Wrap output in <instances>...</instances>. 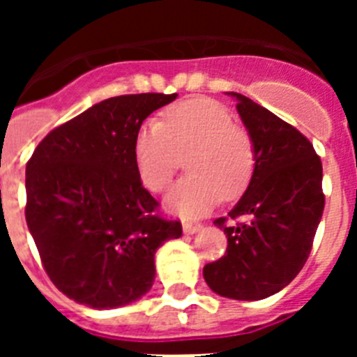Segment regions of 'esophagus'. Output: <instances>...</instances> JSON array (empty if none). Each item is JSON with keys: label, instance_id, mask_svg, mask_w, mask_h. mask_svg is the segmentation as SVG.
I'll return each instance as SVG.
<instances>
[{"label": "esophagus", "instance_id": "obj_1", "mask_svg": "<svg viewBox=\"0 0 357 357\" xmlns=\"http://www.w3.org/2000/svg\"><path fill=\"white\" fill-rule=\"evenodd\" d=\"M182 229H184L185 234H197L198 230H202V223L193 222V220H184L182 222Z\"/></svg>", "mask_w": 357, "mask_h": 357}]
</instances>
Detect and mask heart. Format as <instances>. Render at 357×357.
<instances>
[{
	"instance_id": "heart-1",
	"label": "heart",
	"mask_w": 357,
	"mask_h": 357,
	"mask_svg": "<svg viewBox=\"0 0 357 357\" xmlns=\"http://www.w3.org/2000/svg\"><path fill=\"white\" fill-rule=\"evenodd\" d=\"M188 153L191 175L166 198L169 209L182 216L207 213L222 197H239L255 168L250 134L213 100L176 103L166 112V121L148 119L135 135V166L143 184L155 193L172 184L181 157Z\"/></svg>"
}]
</instances>
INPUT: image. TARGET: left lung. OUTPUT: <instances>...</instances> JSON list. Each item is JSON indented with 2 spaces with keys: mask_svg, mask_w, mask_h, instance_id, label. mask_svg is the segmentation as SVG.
Returning <instances> with one entry per match:
<instances>
[{
  "mask_svg": "<svg viewBox=\"0 0 357 357\" xmlns=\"http://www.w3.org/2000/svg\"><path fill=\"white\" fill-rule=\"evenodd\" d=\"M236 109L255 148L247 191L214 225L227 234V254L204 266L218 295L261 301L298 275L324 214L321 160L295 127L239 93Z\"/></svg>",
  "mask_w": 357,
  "mask_h": 357,
  "instance_id": "obj_1",
  "label": "left lung"
}]
</instances>
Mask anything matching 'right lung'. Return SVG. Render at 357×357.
Instances as JSON below:
<instances>
[{
    "instance_id": "add662e5",
    "label": "right lung",
    "mask_w": 357,
    "mask_h": 357,
    "mask_svg": "<svg viewBox=\"0 0 357 357\" xmlns=\"http://www.w3.org/2000/svg\"><path fill=\"white\" fill-rule=\"evenodd\" d=\"M178 96L127 94L50 132L26 164V225L53 284L78 304L114 309L155 279V252L182 236L143 188L134 143L144 119Z\"/></svg>"
}]
</instances>
